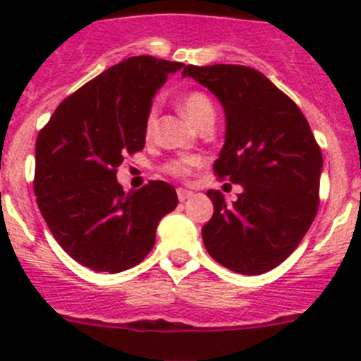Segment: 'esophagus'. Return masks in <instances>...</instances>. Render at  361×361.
Wrapping results in <instances>:
<instances>
[{"instance_id": "esophagus-1", "label": "esophagus", "mask_w": 361, "mask_h": 361, "mask_svg": "<svg viewBox=\"0 0 361 361\" xmlns=\"http://www.w3.org/2000/svg\"><path fill=\"white\" fill-rule=\"evenodd\" d=\"M177 197H178V200H183V202H184V200H188L190 197H193V191L186 190V188H178Z\"/></svg>"}]
</instances>
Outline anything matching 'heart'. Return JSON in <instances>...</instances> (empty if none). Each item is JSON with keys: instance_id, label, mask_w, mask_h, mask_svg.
<instances>
[{"instance_id": "heart-1", "label": "heart", "mask_w": 361, "mask_h": 361, "mask_svg": "<svg viewBox=\"0 0 361 361\" xmlns=\"http://www.w3.org/2000/svg\"><path fill=\"white\" fill-rule=\"evenodd\" d=\"M180 110H183L184 116L195 124L200 126L206 121L215 119V108L213 103L209 101L208 95H204L202 92H190V94L184 95L178 103ZM153 126H155V110H152L148 114V119H146V135H152ZM202 164V161L197 157H184L177 159V161H171L170 164L166 166V170L170 171L171 175H177V177H184V175L190 173L193 168Z\"/></svg>"}]
</instances>
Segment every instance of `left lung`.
I'll return each instance as SVG.
<instances>
[{
  "instance_id": "8db88e82",
  "label": "left lung",
  "mask_w": 361,
  "mask_h": 361,
  "mask_svg": "<svg viewBox=\"0 0 361 361\" xmlns=\"http://www.w3.org/2000/svg\"><path fill=\"white\" fill-rule=\"evenodd\" d=\"M183 75L206 86L224 108L215 171L242 186L235 202L208 191L206 251L235 273L262 275L296 250L317 216L322 152L300 108L258 70L188 65Z\"/></svg>"
}]
</instances>
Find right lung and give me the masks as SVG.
Instances as JSON below:
<instances>
[{
    "label": "right lung",
    "mask_w": 361,
    "mask_h": 361,
    "mask_svg": "<svg viewBox=\"0 0 361 361\" xmlns=\"http://www.w3.org/2000/svg\"><path fill=\"white\" fill-rule=\"evenodd\" d=\"M183 63L135 56L110 66L56 108L37 135L34 191L57 244L92 271L121 273L155 245L177 191L164 180L124 193L117 168L145 148L152 99Z\"/></svg>",
    "instance_id": "1"
}]
</instances>
